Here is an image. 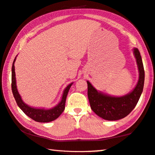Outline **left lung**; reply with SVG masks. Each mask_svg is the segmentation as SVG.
<instances>
[{
  "label": "left lung",
  "instance_id": "8db88e82",
  "mask_svg": "<svg viewBox=\"0 0 155 155\" xmlns=\"http://www.w3.org/2000/svg\"><path fill=\"white\" fill-rule=\"evenodd\" d=\"M137 61L139 78L133 90L122 96H113L97 91L89 81L87 96L91 110L106 120H118L130 114L137 105L143 92L144 82V70L140 53L137 48L133 49Z\"/></svg>",
  "mask_w": 155,
  "mask_h": 155
}]
</instances>
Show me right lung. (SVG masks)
<instances>
[{"label":"right lung","mask_w":155,"mask_h":155,"mask_svg":"<svg viewBox=\"0 0 155 155\" xmlns=\"http://www.w3.org/2000/svg\"><path fill=\"white\" fill-rule=\"evenodd\" d=\"M17 57L15 58L14 61L12 63V91L13 94L15 99L16 100L18 106L22 110L25 114L29 116V118L33 119V120L38 122H49L55 120L58 118L59 116L61 114V113L64 112L65 109V104L66 97H67L68 91L70 89L71 85L73 84V82L69 84L68 86L65 88L63 92V95L61 97V100L58 105L50 109H45V108H37L34 107L29 106L25 104L23 100H22L21 96L18 93L17 83H16V77H15V62Z\"/></svg>","instance_id":"obj_1"}]
</instances>
